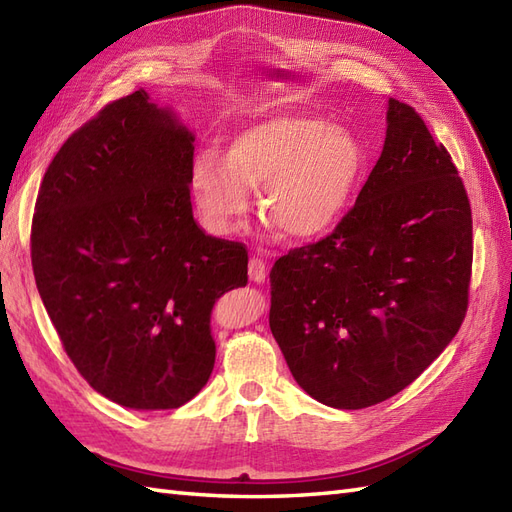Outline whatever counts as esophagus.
I'll list each match as a JSON object with an SVG mask.
<instances>
[{
    "mask_svg": "<svg viewBox=\"0 0 512 512\" xmlns=\"http://www.w3.org/2000/svg\"><path fill=\"white\" fill-rule=\"evenodd\" d=\"M248 277L255 283H261L266 279V261L261 257H251L248 261Z\"/></svg>",
    "mask_w": 512,
    "mask_h": 512,
    "instance_id": "34e87169",
    "label": "esophagus"
}]
</instances>
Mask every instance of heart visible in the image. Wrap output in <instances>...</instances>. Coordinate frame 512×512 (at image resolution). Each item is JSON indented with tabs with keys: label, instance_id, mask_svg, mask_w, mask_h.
I'll return each mask as SVG.
<instances>
[{
	"label": "heart",
	"instance_id": "1",
	"mask_svg": "<svg viewBox=\"0 0 512 512\" xmlns=\"http://www.w3.org/2000/svg\"><path fill=\"white\" fill-rule=\"evenodd\" d=\"M363 168L359 142L318 116L283 114L238 131L225 151L196 157L190 186L205 227L227 235L248 212H259L292 240L324 233L342 214Z\"/></svg>",
	"mask_w": 512,
	"mask_h": 512
}]
</instances>
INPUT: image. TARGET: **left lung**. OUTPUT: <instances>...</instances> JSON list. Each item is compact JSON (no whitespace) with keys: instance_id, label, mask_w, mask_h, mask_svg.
Wrapping results in <instances>:
<instances>
[{"instance_id":"8db88e82","label":"left lung","mask_w":512,"mask_h":512,"mask_svg":"<svg viewBox=\"0 0 512 512\" xmlns=\"http://www.w3.org/2000/svg\"><path fill=\"white\" fill-rule=\"evenodd\" d=\"M471 207L452 155L389 99L387 138L357 203L270 272V331L311 398L357 411L409 387L461 329Z\"/></svg>"}]
</instances>
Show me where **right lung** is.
I'll return each mask as SVG.
<instances>
[{"label": "right lung", "instance_id": "obj_1", "mask_svg": "<svg viewBox=\"0 0 512 512\" xmlns=\"http://www.w3.org/2000/svg\"><path fill=\"white\" fill-rule=\"evenodd\" d=\"M192 142L136 90L73 131L36 196L38 294L77 372L127 409H177L205 387L212 307L248 283L246 246L192 216Z\"/></svg>", "mask_w": 512, "mask_h": 512}]
</instances>
